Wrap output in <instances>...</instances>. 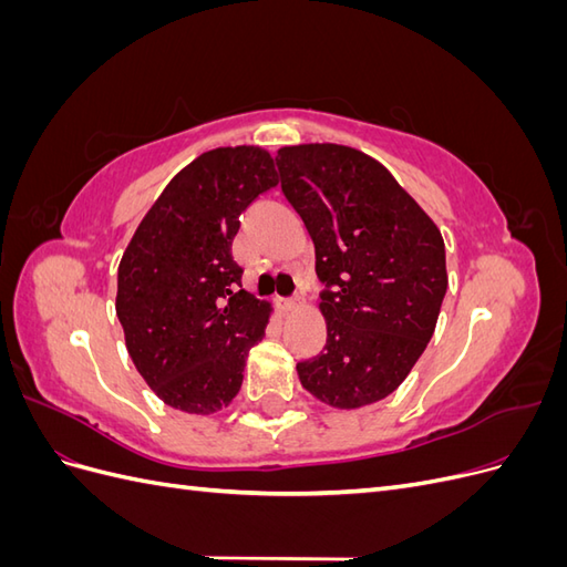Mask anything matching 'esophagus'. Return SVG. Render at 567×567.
Wrapping results in <instances>:
<instances>
[{
	"instance_id": "1",
	"label": "esophagus",
	"mask_w": 567,
	"mask_h": 567,
	"mask_svg": "<svg viewBox=\"0 0 567 567\" xmlns=\"http://www.w3.org/2000/svg\"><path fill=\"white\" fill-rule=\"evenodd\" d=\"M298 305H300V298H284V300H279L281 312H293Z\"/></svg>"
}]
</instances>
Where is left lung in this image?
Returning <instances> with one entry per match:
<instances>
[{
  "label": "left lung",
  "mask_w": 567,
  "mask_h": 567,
  "mask_svg": "<svg viewBox=\"0 0 567 567\" xmlns=\"http://www.w3.org/2000/svg\"><path fill=\"white\" fill-rule=\"evenodd\" d=\"M281 192L312 236L326 346L298 364L323 404L359 409L406 379L447 293L444 241L421 205L367 153L284 146Z\"/></svg>",
  "instance_id": "left-lung-1"
}]
</instances>
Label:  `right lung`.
Instances as JSON below:
<instances>
[{
	"label": "right lung",
	"instance_id": "obj_1",
	"mask_svg": "<svg viewBox=\"0 0 567 567\" xmlns=\"http://www.w3.org/2000/svg\"><path fill=\"white\" fill-rule=\"evenodd\" d=\"M277 184L260 146L203 153L163 188L120 260L127 352L148 388L186 414L227 406L265 336L269 302L241 288L231 241L241 213Z\"/></svg>",
	"mask_w": 567,
	"mask_h": 567
}]
</instances>
